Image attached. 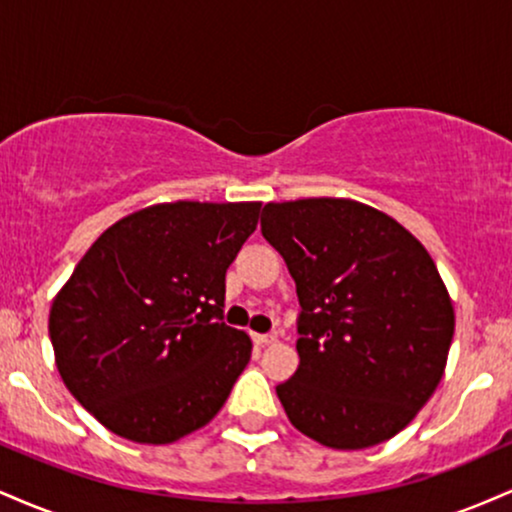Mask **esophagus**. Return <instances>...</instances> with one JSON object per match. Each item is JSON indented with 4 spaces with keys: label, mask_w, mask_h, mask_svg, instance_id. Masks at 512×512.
I'll return each instance as SVG.
<instances>
[{
    "label": "esophagus",
    "mask_w": 512,
    "mask_h": 512,
    "mask_svg": "<svg viewBox=\"0 0 512 512\" xmlns=\"http://www.w3.org/2000/svg\"><path fill=\"white\" fill-rule=\"evenodd\" d=\"M252 342H255L257 346H267V344L276 342V337H274V334H257V332H252Z\"/></svg>",
    "instance_id": "esophagus-1"
}]
</instances>
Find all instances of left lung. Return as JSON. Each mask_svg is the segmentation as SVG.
<instances>
[{"instance_id": "left-lung-1", "label": "left lung", "mask_w": 512, "mask_h": 512, "mask_svg": "<svg viewBox=\"0 0 512 512\" xmlns=\"http://www.w3.org/2000/svg\"><path fill=\"white\" fill-rule=\"evenodd\" d=\"M262 236L296 281L298 370L276 385L298 431L334 450L397 436L443 378L455 310L402 223L354 199L269 202Z\"/></svg>"}]
</instances>
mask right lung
Returning <instances> with one entry per match:
<instances>
[{
	"mask_svg": "<svg viewBox=\"0 0 512 512\" xmlns=\"http://www.w3.org/2000/svg\"><path fill=\"white\" fill-rule=\"evenodd\" d=\"M260 202H170L125 216L76 264L50 308L64 385L115 436L166 445L207 426L252 342L223 315L226 269Z\"/></svg>",
	"mask_w": 512,
	"mask_h": 512,
	"instance_id": "add662e5",
	"label": "right lung"
}]
</instances>
